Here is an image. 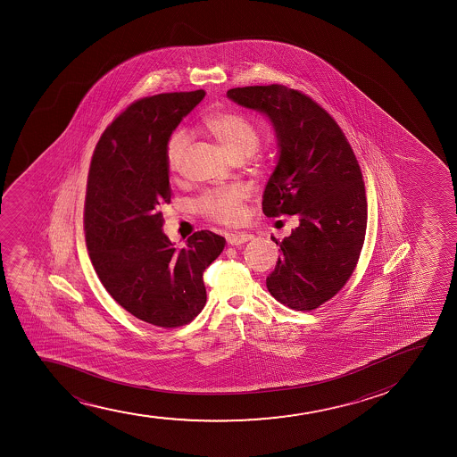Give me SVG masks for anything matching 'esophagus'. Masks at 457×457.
I'll return each instance as SVG.
<instances>
[{"instance_id": "esophagus-1", "label": "esophagus", "mask_w": 457, "mask_h": 457, "mask_svg": "<svg viewBox=\"0 0 457 457\" xmlns=\"http://www.w3.org/2000/svg\"><path fill=\"white\" fill-rule=\"evenodd\" d=\"M252 235H248V233H235V235H228V237H227V242H228L230 245H242V244L252 241Z\"/></svg>"}]
</instances>
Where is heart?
I'll return each mask as SVG.
<instances>
[{
    "label": "heart",
    "mask_w": 457,
    "mask_h": 457,
    "mask_svg": "<svg viewBox=\"0 0 457 457\" xmlns=\"http://www.w3.org/2000/svg\"><path fill=\"white\" fill-rule=\"evenodd\" d=\"M201 128L207 136L215 138L235 162L250 157L253 166L261 168V158L254 157V151L261 143V131L250 117L237 111H215L203 117ZM187 145L189 140L184 132H173L169 137L164 151L169 172L177 173L181 169ZM245 196L247 194L242 186L230 184L201 195L195 207L205 220L233 226L242 220Z\"/></svg>",
    "instance_id": "obj_1"
}]
</instances>
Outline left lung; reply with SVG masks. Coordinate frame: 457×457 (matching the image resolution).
I'll return each mask as SVG.
<instances>
[{"label":"left lung","mask_w":457,"mask_h":457,"mask_svg":"<svg viewBox=\"0 0 457 457\" xmlns=\"http://www.w3.org/2000/svg\"><path fill=\"white\" fill-rule=\"evenodd\" d=\"M239 105L273 121L280 155L263 192L268 218L299 215L267 278L274 299L295 311L317 310L351 278L361 253L368 201L361 169L334 117L287 85L227 91Z\"/></svg>","instance_id":"8db88e82"}]
</instances>
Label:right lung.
<instances>
[{
	"mask_svg": "<svg viewBox=\"0 0 457 457\" xmlns=\"http://www.w3.org/2000/svg\"><path fill=\"white\" fill-rule=\"evenodd\" d=\"M204 89L132 102L106 128L89 164L84 230L89 259L111 297L140 320L172 329L204 308L205 268L226 239L195 231L177 252L160 205L170 203L166 143Z\"/></svg>",
	"mask_w": 457,
	"mask_h": 457,
	"instance_id": "1",
	"label": "right lung"
}]
</instances>
